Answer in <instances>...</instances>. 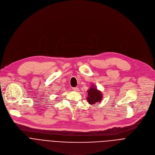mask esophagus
Here are the masks:
<instances>
[{"label": "esophagus", "instance_id": "34e87169", "mask_svg": "<svg viewBox=\"0 0 155 155\" xmlns=\"http://www.w3.org/2000/svg\"><path fill=\"white\" fill-rule=\"evenodd\" d=\"M72 90H73L74 91H78V87H73V88H72Z\"/></svg>", "mask_w": 155, "mask_h": 155}]
</instances>
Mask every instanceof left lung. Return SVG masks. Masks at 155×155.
Instances as JSON below:
<instances>
[{
	"label": "left lung",
	"instance_id": "8db88e82",
	"mask_svg": "<svg viewBox=\"0 0 155 155\" xmlns=\"http://www.w3.org/2000/svg\"><path fill=\"white\" fill-rule=\"evenodd\" d=\"M102 99V93L98 90L94 85H92L87 90V102L91 105H94L96 102H100Z\"/></svg>",
	"mask_w": 155,
	"mask_h": 155
}]
</instances>
